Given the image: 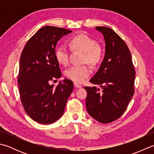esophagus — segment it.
<instances>
[{"mask_svg": "<svg viewBox=\"0 0 154 154\" xmlns=\"http://www.w3.org/2000/svg\"><path fill=\"white\" fill-rule=\"evenodd\" d=\"M74 86H75V88H77V89H78V88H81V87H82V86L81 85L78 84V83H74Z\"/></svg>", "mask_w": 154, "mask_h": 154, "instance_id": "esophagus-1", "label": "esophagus"}]
</instances>
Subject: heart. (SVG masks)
Segmentation results:
<instances>
[{
    "label": "heart",
    "instance_id": "obj_1",
    "mask_svg": "<svg viewBox=\"0 0 154 154\" xmlns=\"http://www.w3.org/2000/svg\"><path fill=\"white\" fill-rule=\"evenodd\" d=\"M71 50L84 52L83 61L93 66L99 64L103 57V49L97 44L94 39L85 34L80 33L73 35L69 40ZM55 58L59 63L67 65L69 62V50L64 45H60L55 50ZM91 74L90 68L87 65H73L65 71L69 79L76 83H82Z\"/></svg>",
    "mask_w": 154,
    "mask_h": 154
}]
</instances>
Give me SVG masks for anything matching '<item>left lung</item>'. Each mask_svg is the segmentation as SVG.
<instances>
[{
	"mask_svg": "<svg viewBox=\"0 0 154 154\" xmlns=\"http://www.w3.org/2000/svg\"><path fill=\"white\" fill-rule=\"evenodd\" d=\"M106 44L104 60L90 82L99 85L85 87L86 108L91 116L103 124L119 119L125 112L134 93L135 69L126 44L112 29L97 26Z\"/></svg>",
	"mask_w": 154,
	"mask_h": 154,
	"instance_id": "obj_1",
	"label": "left lung"
}]
</instances>
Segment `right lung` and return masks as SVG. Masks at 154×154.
I'll list each match as a JSON object with an SVG mask.
<instances>
[{"label": "right lung", "mask_w": 154, "mask_h": 154, "mask_svg": "<svg viewBox=\"0 0 154 154\" xmlns=\"http://www.w3.org/2000/svg\"><path fill=\"white\" fill-rule=\"evenodd\" d=\"M71 30L47 26L29 39L20 59L18 83L21 102L32 120L51 124L63 114L73 83L65 79L54 88L51 81L61 76L55 58L57 41Z\"/></svg>", "instance_id": "1"}]
</instances>
